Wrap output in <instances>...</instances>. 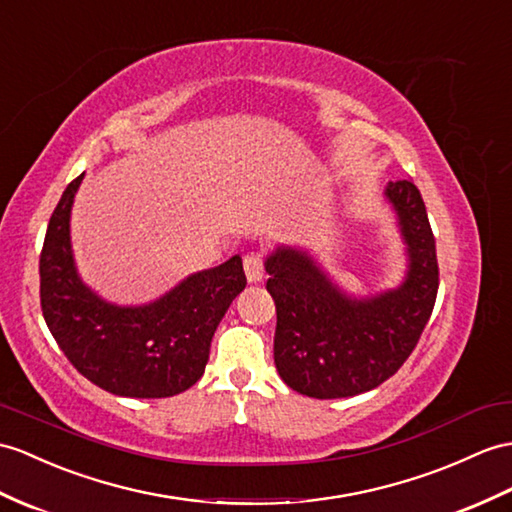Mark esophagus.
I'll use <instances>...</instances> for the list:
<instances>
[{
	"label": "esophagus",
	"mask_w": 512,
	"mask_h": 512,
	"mask_svg": "<svg viewBox=\"0 0 512 512\" xmlns=\"http://www.w3.org/2000/svg\"><path fill=\"white\" fill-rule=\"evenodd\" d=\"M243 267H245V276L249 282H260L263 280V269H265V260L260 252H249L243 258Z\"/></svg>",
	"instance_id": "obj_1"
}]
</instances>
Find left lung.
I'll return each mask as SVG.
<instances>
[{
	"label": "left lung",
	"mask_w": 512,
	"mask_h": 512,
	"mask_svg": "<svg viewBox=\"0 0 512 512\" xmlns=\"http://www.w3.org/2000/svg\"><path fill=\"white\" fill-rule=\"evenodd\" d=\"M406 243L408 271L397 289L356 299L306 252L278 247L265 269L276 302L273 360L293 391L336 400L376 389L413 354L439 291L434 234L426 204L410 180L384 191Z\"/></svg>",
	"instance_id": "8db88e82"
}]
</instances>
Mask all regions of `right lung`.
Here are the masks:
<instances>
[{"label":"right lung","instance_id":"right-lung-1","mask_svg":"<svg viewBox=\"0 0 512 512\" xmlns=\"http://www.w3.org/2000/svg\"><path fill=\"white\" fill-rule=\"evenodd\" d=\"M78 176L49 219L41 252V308L69 363L99 389L123 397H171L202 378L210 341L245 289L241 256L193 273L145 306H117L86 286L73 263L69 219Z\"/></svg>","mask_w":512,"mask_h":512}]
</instances>
